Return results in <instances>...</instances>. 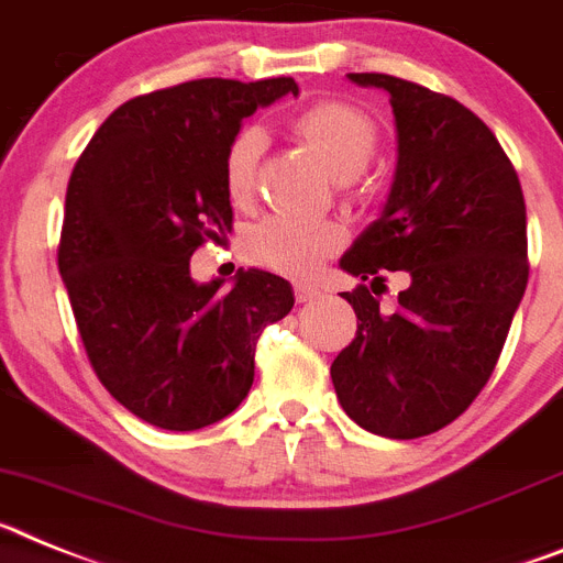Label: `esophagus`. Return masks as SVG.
<instances>
[{
	"label": "esophagus",
	"instance_id": "obj_1",
	"mask_svg": "<svg viewBox=\"0 0 563 563\" xmlns=\"http://www.w3.org/2000/svg\"><path fill=\"white\" fill-rule=\"evenodd\" d=\"M295 295H297V300H300V302H311V300H317V297H320V288L311 286V283H297Z\"/></svg>",
	"mask_w": 563,
	"mask_h": 563
}]
</instances>
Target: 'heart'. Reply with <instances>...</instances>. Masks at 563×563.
<instances>
[{"instance_id":"b5f03b06","label":"heart","mask_w":563,"mask_h":563,"mask_svg":"<svg viewBox=\"0 0 563 563\" xmlns=\"http://www.w3.org/2000/svg\"><path fill=\"white\" fill-rule=\"evenodd\" d=\"M295 133L336 180L356 178L379 146V130L368 112L340 99L306 107L295 119ZM261 153L263 133L257 126H243L229 141L223 153V187L234 207H246L254 198ZM342 241L345 234L331 221H295L272 214L246 234V254L283 275H309Z\"/></svg>"}]
</instances>
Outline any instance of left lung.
<instances>
[{
  "label": "left lung",
  "mask_w": 563,
  "mask_h": 563,
  "mask_svg": "<svg viewBox=\"0 0 563 563\" xmlns=\"http://www.w3.org/2000/svg\"><path fill=\"white\" fill-rule=\"evenodd\" d=\"M349 78L390 96L399 155L383 214L340 261L363 283L342 291L356 336L331 383L360 428L419 439L471 408L505 349L530 275L525 195L490 126L456 99L385 73ZM385 271L409 277L394 310L378 309Z\"/></svg>",
  "instance_id": "1"
}]
</instances>
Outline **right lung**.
Masks as SVG:
<instances>
[{
    "mask_svg": "<svg viewBox=\"0 0 563 563\" xmlns=\"http://www.w3.org/2000/svg\"><path fill=\"white\" fill-rule=\"evenodd\" d=\"M295 78H195L135 96L92 135L67 184L58 275L90 365L130 413L164 430L221 422L246 399L254 345L295 306L288 280L249 268L232 291L189 257L232 232L223 153Z\"/></svg>",
    "mask_w": 563,
    "mask_h": 563,
    "instance_id": "1",
    "label": "right lung"
}]
</instances>
